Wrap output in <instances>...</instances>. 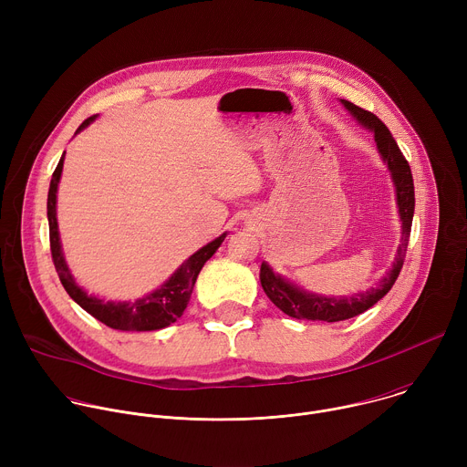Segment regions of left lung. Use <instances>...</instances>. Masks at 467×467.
I'll use <instances>...</instances> for the list:
<instances>
[{"instance_id":"left-lung-1","label":"left lung","mask_w":467,"mask_h":467,"mask_svg":"<svg viewBox=\"0 0 467 467\" xmlns=\"http://www.w3.org/2000/svg\"><path fill=\"white\" fill-rule=\"evenodd\" d=\"M342 103L364 127H368L375 132L377 150H379L382 161L388 164L391 181L395 184L399 216H401V222H403V236H401V244H399L391 270L386 274V277L380 279L377 288H371L368 292H360V294H355L349 297H323V296L308 294V292L290 285L281 275H275L270 265L262 262L260 285H262L265 296L270 297V301L277 308H281L285 314H288L290 317H296V319H312V321L332 323V321H344V319H349V317H355V316L366 312L368 308H371L377 301H380L389 292L395 279L399 277V272H401V268H403V262L407 256L412 218H414V205H416L414 179H412L409 161L405 159L401 150H399L388 127L373 112L364 110L348 99H342Z\"/></svg>"}]
</instances>
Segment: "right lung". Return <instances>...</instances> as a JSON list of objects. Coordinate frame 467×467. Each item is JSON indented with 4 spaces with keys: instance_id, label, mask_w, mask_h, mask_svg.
<instances>
[{
    "instance_id": "add662e5",
    "label": "right lung",
    "mask_w": 467,
    "mask_h": 467,
    "mask_svg": "<svg viewBox=\"0 0 467 467\" xmlns=\"http://www.w3.org/2000/svg\"><path fill=\"white\" fill-rule=\"evenodd\" d=\"M96 116H90L85 119L78 132L85 129L90 121H94ZM62 164H64V153L53 171L51 182H49V192H47V222H49V247H51V258L55 264V270L58 274V279L64 286V290L68 292V296L81 306L85 308L90 316L99 319L110 328L118 330H159L173 321H177L193 290L195 279L202 272L205 262L216 253V249L222 245L225 240L227 233L207 244L199 251H195L188 260L182 262L181 268L153 294L137 299L135 303H127V301H103L98 297L88 296L83 288H79L68 270V265L64 262L62 249H60V238H58V225H57V186L60 181L62 173Z\"/></svg>"
}]
</instances>
